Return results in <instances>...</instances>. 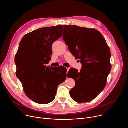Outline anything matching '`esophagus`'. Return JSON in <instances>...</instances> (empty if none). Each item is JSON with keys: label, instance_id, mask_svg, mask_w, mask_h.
<instances>
[{"label": "esophagus", "instance_id": "obj_1", "mask_svg": "<svg viewBox=\"0 0 128 128\" xmlns=\"http://www.w3.org/2000/svg\"><path fill=\"white\" fill-rule=\"evenodd\" d=\"M66 69H67V73H68V72L69 70L70 69V68H67Z\"/></svg>", "mask_w": 128, "mask_h": 128}]
</instances>
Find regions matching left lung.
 I'll list each match as a JSON object with an SVG mask.
<instances>
[{
	"instance_id": "obj_1",
	"label": "left lung",
	"mask_w": 128,
	"mask_h": 128,
	"mask_svg": "<svg viewBox=\"0 0 128 128\" xmlns=\"http://www.w3.org/2000/svg\"><path fill=\"white\" fill-rule=\"evenodd\" d=\"M63 39L82 64L80 71L73 68L68 71L67 76L76 82L70 95L78 103L92 101L104 88L112 69L110 48L102 34L95 29L65 25Z\"/></svg>"
}]
</instances>
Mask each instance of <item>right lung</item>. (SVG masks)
Instances as JSON below:
<instances>
[{
  "instance_id": "1",
  "label": "right lung",
  "mask_w": 128,
  "mask_h": 128,
  "mask_svg": "<svg viewBox=\"0 0 128 128\" xmlns=\"http://www.w3.org/2000/svg\"><path fill=\"white\" fill-rule=\"evenodd\" d=\"M64 26L44 27L27 34L16 54V76L27 96L34 102L45 104L55 98L58 86L67 77L63 66H46L51 60L52 44L60 38Z\"/></svg>"
}]
</instances>
